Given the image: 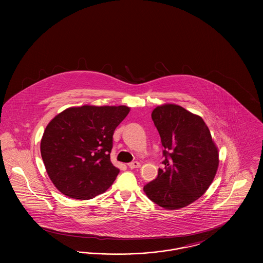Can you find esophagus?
I'll use <instances>...</instances> for the list:
<instances>
[{
	"mask_svg": "<svg viewBox=\"0 0 263 263\" xmlns=\"http://www.w3.org/2000/svg\"><path fill=\"white\" fill-rule=\"evenodd\" d=\"M128 166H129L130 168H137V167H140V163L137 162V161L131 162V163H128Z\"/></svg>",
	"mask_w": 263,
	"mask_h": 263,
	"instance_id": "obj_1",
	"label": "esophagus"
}]
</instances>
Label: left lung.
<instances>
[{
    "label": "left lung",
    "mask_w": 263,
    "mask_h": 263,
    "mask_svg": "<svg viewBox=\"0 0 263 263\" xmlns=\"http://www.w3.org/2000/svg\"><path fill=\"white\" fill-rule=\"evenodd\" d=\"M163 145V168L144 186L149 199L166 210L197 200L212 183L219 154L209 128L200 116L176 104L152 112Z\"/></svg>",
    "instance_id": "8db88e82"
}]
</instances>
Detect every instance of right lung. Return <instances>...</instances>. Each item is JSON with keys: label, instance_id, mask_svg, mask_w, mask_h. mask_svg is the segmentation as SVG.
Returning <instances> with one entry per match:
<instances>
[{"label": "right lung", "instance_id": "right-lung-1", "mask_svg": "<svg viewBox=\"0 0 263 263\" xmlns=\"http://www.w3.org/2000/svg\"><path fill=\"white\" fill-rule=\"evenodd\" d=\"M125 105L70 107L45 128L40 152L51 181L64 195L88 200L110 187L119 170L110 161L114 130Z\"/></svg>", "mask_w": 263, "mask_h": 263}]
</instances>
